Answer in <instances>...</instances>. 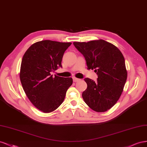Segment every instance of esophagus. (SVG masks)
Returning <instances> with one entry per match:
<instances>
[{
  "mask_svg": "<svg viewBox=\"0 0 147 147\" xmlns=\"http://www.w3.org/2000/svg\"><path fill=\"white\" fill-rule=\"evenodd\" d=\"M73 82H78V81H79V80H80V79L76 78H75V77H73Z\"/></svg>",
  "mask_w": 147,
  "mask_h": 147,
  "instance_id": "1",
  "label": "esophagus"
}]
</instances>
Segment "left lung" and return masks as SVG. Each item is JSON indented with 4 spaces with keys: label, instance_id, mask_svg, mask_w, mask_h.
<instances>
[{
    "label": "left lung",
    "instance_id": "left-lung-1",
    "mask_svg": "<svg viewBox=\"0 0 147 147\" xmlns=\"http://www.w3.org/2000/svg\"><path fill=\"white\" fill-rule=\"evenodd\" d=\"M87 61V69L97 73L96 81L86 78L87 89L82 98L94 111L103 112L114 106L123 90L127 79L124 57L117 47L103 40L74 42Z\"/></svg>",
    "mask_w": 147,
    "mask_h": 147
}]
</instances>
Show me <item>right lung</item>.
<instances>
[{
	"label": "right lung",
	"instance_id": "add662e5",
	"mask_svg": "<svg viewBox=\"0 0 147 147\" xmlns=\"http://www.w3.org/2000/svg\"><path fill=\"white\" fill-rule=\"evenodd\" d=\"M71 45L51 40L38 41L23 56L20 73L22 88L32 105L42 112L57 109L73 84L71 78L51 75L61 67L63 54Z\"/></svg>",
	"mask_w": 147,
	"mask_h": 147
}]
</instances>
